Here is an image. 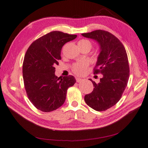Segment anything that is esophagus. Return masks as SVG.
<instances>
[{
	"label": "esophagus",
	"mask_w": 148,
	"mask_h": 148,
	"mask_svg": "<svg viewBox=\"0 0 148 148\" xmlns=\"http://www.w3.org/2000/svg\"><path fill=\"white\" fill-rule=\"evenodd\" d=\"M76 80H77V82L78 83H79V82H82L83 81V79L82 78H76Z\"/></svg>",
	"instance_id": "1"
}]
</instances>
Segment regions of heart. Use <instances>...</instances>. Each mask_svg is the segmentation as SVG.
<instances>
[{
  "label": "heart",
  "instance_id": "1",
  "mask_svg": "<svg viewBox=\"0 0 148 148\" xmlns=\"http://www.w3.org/2000/svg\"><path fill=\"white\" fill-rule=\"evenodd\" d=\"M78 44H86V45H88L90 48L91 47V44L89 41H88V40H85V39L81 40V41H79L78 42ZM88 66V62L86 61L78 62V63H77L74 65L73 67V71L77 75H82L85 72V71H86Z\"/></svg>",
  "mask_w": 148,
  "mask_h": 148
}]
</instances>
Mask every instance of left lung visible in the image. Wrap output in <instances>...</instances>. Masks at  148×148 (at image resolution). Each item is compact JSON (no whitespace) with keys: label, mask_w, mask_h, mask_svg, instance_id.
<instances>
[{"label":"left lung","mask_w":148,"mask_h":148,"mask_svg":"<svg viewBox=\"0 0 148 148\" xmlns=\"http://www.w3.org/2000/svg\"><path fill=\"white\" fill-rule=\"evenodd\" d=\"M82 35L99 45L95 73L102 75L99 83L89 79L95 88L84 101L94 110H106L117 104L127 87L130 75L127 52L119 39L107 31L96 30Z\"/></svg>","instance_id":"obj_1"}]
</instances>
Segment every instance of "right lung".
<instances>
[{
    "mask_svg": "<svg viewBox=\"0 0 148 148\" xmlns=\"http://www.w3.org/2000/svg\"><path fill=\"white\" fill-rule=\"evenodd\" d=\"M77 35L54 31L36 40L28 49L23 64L25 88L31 103L42 112H49L64 104L67 89L76 79L72 75L62 78L55 75V65L61 59V50Z\"/></svg>",
    "mask_w": 148,
    "mask_h": 148,
    "instance_id": "1",
    "label": "right lung"
}]
</instances>
